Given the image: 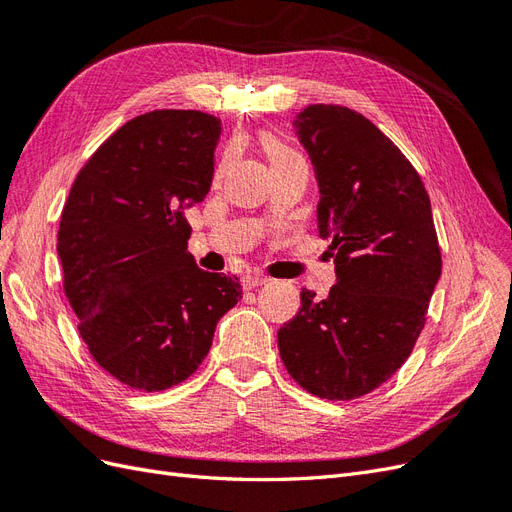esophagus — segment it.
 Here are the masks:
<instances>
[{
  "label": "esophagus",
  "mask_w": 512,
  "mask_h": 512,
  "mask_svg": "<svg viewBox=\"0 0 512 512\" xmlns=\"http://www.w3.org/2000/svg\"><path fill=\"white\" fill-rule=\"evenodd\" d=\"M269 282L271 280H269V277H265V275H245L243 277V288L245 290H252V288H258V286H265Z\"/></svg>",
  "instance_id": "34e87169"
}]
</instances>
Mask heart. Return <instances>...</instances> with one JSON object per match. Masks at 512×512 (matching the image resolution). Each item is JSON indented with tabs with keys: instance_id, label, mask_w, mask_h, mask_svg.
Instances as JSON below:
<instances>
[{
	"instance_id": "obj_1",
	"label": "heart",
	"mask_w": 512,
	"mask_h": 512,
	"mask_svg": "<svg viewBox=\"0 0 512 512\" xmlns=\"http://www.w3.org/2000/svg\"><path fill=\"white\" fill-rule=\"evenodd\" d=\"M262 149H265L267 158L271 160V166H280L288 160L301 158L297 151H294L290 145H286L284 141H280L275 134H265L262 136Z\"/></svg>"
}]
</instances>
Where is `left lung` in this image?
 Returning <instances> with one entry per match:
<instances>
[{"label":"left lung","instance_id":"left-lung-1","mask_svg":"<svg viewBox=\"0 0 512 512\" xmlns=\"http://www.w3.org/2000/svg\"><path fill=\"white\" fill-rule=\"evenodd\" d=\"M318 181V232L337 282L301 290L277 331L288 374L322 399L367 395L406 363L442 273L431 203L414 166L361 113L309 104L294 119Z\"/></svg>","mask_w":512,"mask_h":512}]
</instances>
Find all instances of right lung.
<instances>
[{
  "label": "right lung",
  "instance_id": "obj_1",
  "mask_svg": "<svg viewBox=\"0 0 512 512\" xmlns=\"http://www.w3.org/2000/svg\"><path fill=\"white\" fill-rule=\"evenodd\" d=\"M220 134L200 111L138 115L87 160L61 211L57 254L79 333L130 389L190 378L243 294L237 275L198 269L188 252L183 211L211 188Z\"/></svg>",
  "mask_w": 512,
  "mask_h": 512
}]
</instances>
